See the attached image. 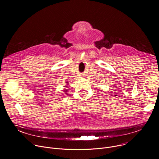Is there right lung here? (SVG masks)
<instances>
[{
	"mask_svg": "<svg viewBox=\"0 0 159 159\" xmlns=\"http://www.w3.org/2000/svg\"><path fill=\"white\" fill-rule=\"evenodd\" d=\"M65 93H66V91H65Z\"/></svg>",
	"mask_w": 159,
	"mask_h": 159,
	"instance_id": "obj_1",
	"label": "right lung"
}]
</instances>
